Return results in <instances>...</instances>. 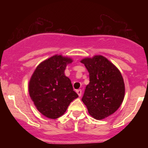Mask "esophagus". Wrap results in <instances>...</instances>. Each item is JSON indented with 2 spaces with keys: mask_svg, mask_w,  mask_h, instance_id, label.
Masks as SVG:
<instances>
[{
  "mask_svg": "<svg viewBox=\"0 0 148 148\" xmlns=\"http://www.w3.org/2000/svg\"><path fill=\"white\" fill-rule=\"evenodd\" d=\"M76 93H77V95H78L79 96H80L82 95V90L81 89H78V90H76Z\"/></svg>",
  "mask_w": 148,
  "mask_h": 148,
  "instance_id": "obj_1",
  "label": "esophagus"
}]
</instances>
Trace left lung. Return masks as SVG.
<instances>
[{
    "mask_svg": "<svg viewBox=\"0 0 148 148\" xmlns=\"http://www.w3.org/2000/svg\"><path fill=\"white\" fill-rule=\"evenodd\" d=\"M90 82L85 89L82 101L90 115L103 119L114 113L124 100V83L119 70L101 55L85 58Z\"/></svg>",
    "mask_w": 148,
    "mask_h": 148,
    "instance_id": "obj_1",
    "label": "left lung"
}]
</instances>
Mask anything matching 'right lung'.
Listing matches in <instances>:
<instances>
[{"mask_svg":"<svg viewBox=\"0 0 148 148\" xmlns=\"http://www.w3.org/2000/svg\"><path fill=\"white\" fill-rule=\"evenodd\" d=\"M71 58L55 55L41 62L29 84L30 97L41 114L49 119L62 116L70 103L78 97L71 80L65 75Z\"/></svg>","mask_w":148,"mask_h":148,"instance_id":"obj_1","label":"right lung"}]
</instances>
